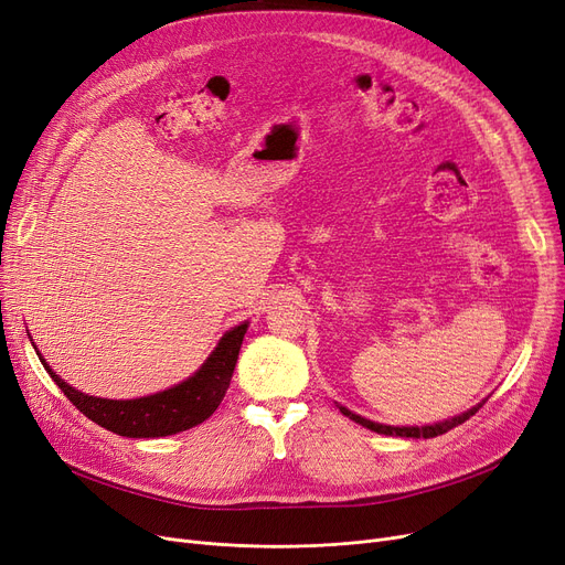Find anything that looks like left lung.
<instances>
[{
    "mask_svg": "<svg viewBox=\"0 0 565 565\" xmlns=\"http://www.w3.org/2000/svg\"><path fill=\"white\" fill-rule=\"evenodd\" d=\"M487 403V401H484ZM484 403H479L477 407H472V409H468L466 414H461V416H454V419H449V422H443V424H435V426H422V428H398V426H382V424H374V422H370V419H363V416H359V414H353V412H349L347 407H340V412L344 414V416H349L351 422H356V424H361V426H365V428H370V430H374V433H382V435H398V437H414V440H419V437H437V435H443V433H447V430H451V428H456V426H461L463 422H468L472 414H477L479 412V407H482Z\"/></svg>",
    "mask_w": 565,
    "mask_h": 565,
    "instance_id": "8db88e82",
    "label": "left lung"
}]
</instances>
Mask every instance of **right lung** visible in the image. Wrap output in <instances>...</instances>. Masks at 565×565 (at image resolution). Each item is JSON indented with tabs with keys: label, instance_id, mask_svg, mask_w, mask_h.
Returning a JSON list of instances; mask_svg holds the SVG:
<instances>
[{
	"label": "right lung",
	"instance_id": "1",
	"mask_svg": "<svg viewBox=\"0 0 565 565\" xmlns=\"http://www.w3.org/2000/svg\"><path fill=\"white\" fill-rule=\"evenodd\" d=\"M246 328L248 326L242 323L225 332L218 347L212 351V356L206 359L193 377H188L179 386L137 401H107L81 393L67 382H62L44 359L39 356V361L44 363L51 380L67 395L70 403L97 426L125 437H164L193 428L216 412L230 380H233Z\"/></svg>",
	"mask_w": 565,
	"mask_h": 565
}]
</instances>
